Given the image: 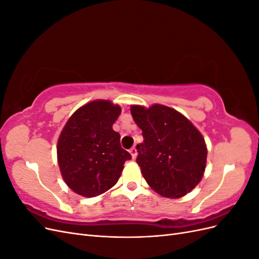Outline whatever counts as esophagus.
Segmentation results:
<instances>
[{"instance_id": "obj_1", "label": "esophagus", "mask_w": 259, "mask_h": 259, "mask_svg": "<svg viewBox=\"0 0 259 259\" xmlns=\"http://www.w3.org/2000/svg\"><path fill=\"white\" fill-rule=\"evenodd\" d=\"M130 153L132 154V158H133V159H136V156H137V149H136L135 147L131 148V149H130Z\"/></svg>"}]
</instances>
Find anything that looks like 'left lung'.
I'll use <instances>...</instances> for the list:
<instances>
[{
    "instance_id": "1",
    "label": "left lung",
    "mask_w": 259,
    "mask_h": 259,
    "mask_svg": "<svg viewBox=\"0 0 259 259\" xmlns=\"http://www.w3.org/2000/svg\"><path fill=\"white\" fill-rule=\"evenodd\" d=\"M131 112L143 131L144 143L136 146V162L148 185L166 198L190 192L206 165L207 149L200 132L166 106H132Z\"/></svg>"
}]
</instances>
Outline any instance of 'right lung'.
Here are the masks:
<instances>
[{
    "label": "right lung",
    "mask_w": 259,
    "mask_h": 259,
    "mask_svg": "<svg viewBox=\"0 0 259 259\" xmlns=\"http://www.w3.org/2000/svg\"><path fill=\"white\" fill-rule=\"evenodd\" d=\"M121 108L96 100L81 107L62 130L57 144L58 164L66 184L77 194L93 198L119 180L132 155L121 147L112 125Z\"/></svg>",
    "instance_id": "add662e5"
}]
</instances>
